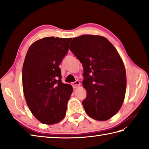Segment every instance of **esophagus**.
Listing matches in <instances>:
<instances>
[{
    "label": "esophagus",
    "mask_w": 149,
    "mask_h": 149,
    "mask_svg": "<svg viewBox=\"0 0 149 149\" xmlns=\"http://www.w3.org/2000/svg\"><path fill=\"white\" fill-rule=\"evenodd\" d=\"M71 85L72 86V87H73V88H78L79 87V86L80 85V81H79L78 80H77V81H74V82H72Z\"/></svg>",
    "instance_id": "34e87169"
}]
</instances>
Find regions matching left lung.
<instances>
[{
    "label": "left lung",
    "mask_w": 149,
    "mask_h": 149,
    "mask_svg": "<svg viewBox=\"0 0 149 149\" xmlns=\"http://www.w3.org/2000/svg\"><path fill=\"white\" fill-rule=\"evenodd\" d=\"M69 49L83 65L82 84L87 95L82 101L88 116L104 121L119 111L126 90V73L116 49L107 38L82 35Z\"/></svg>",
    "instance_id": "obj_1"
}]
</instances>
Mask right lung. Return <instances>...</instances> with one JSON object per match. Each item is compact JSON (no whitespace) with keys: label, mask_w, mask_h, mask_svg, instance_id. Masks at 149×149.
I'll list each match as a JSON object with an SVG mask.
<instances>
[{"label":"right lung","mask_w":149,"mask_h":149,"mask_svg":"<svg viewBox=\"0 0 149 149\" xmlns=\"http://www.w3.org/2000/svg\"><path fill=\"white\" fill-rule=\"evenodd\" d=\"M72 38L47 37L33 43L26 54L22 83L26 102L33 115L45 124L65 117L72 86L62 82L59 65Z\"/></svg>","instance_id":"add662e5"}]
</instances>
